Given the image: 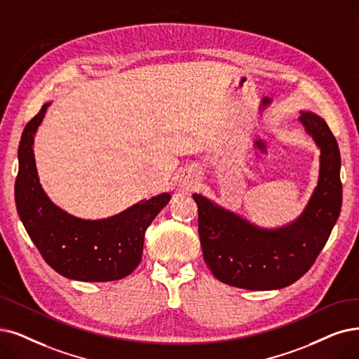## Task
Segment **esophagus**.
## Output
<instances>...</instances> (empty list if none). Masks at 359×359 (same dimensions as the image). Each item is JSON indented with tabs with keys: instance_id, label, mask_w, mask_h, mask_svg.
<instances>
[{
	"instance_id": "34e87169",
	"label": "esophagus",
	"mask_w": 359,
	"mask_h": 359,
	"mask_svg": "<svg viewBox=\"0 0 359 359\" xmlns=\"http://www.w3.org/2000/svg\"><path fill=\"white\" fill-rule=\"evenodd\" d=\"M197 180L193 174H190V172H181V174L178 175V185L182 189V190H191L194 185H196Z\"/></svg>"
}]
</instances>
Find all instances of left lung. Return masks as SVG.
Segmentation results:
<instances>
[{
    "label": "left lung",
    "instance_id": "1",
    "mask_svg": "<svg viewBox=\"0 0 359 359\" xmlns=\"http://www.w3.org/2000/svg\"><path fill=\"white\" fill-rule=\"evenodd\" d=\"M297 122L320 150L317 187L297 218L280 226H261L203 194H193L205 262L215 277L233 287H287L306 274L337 222L341 209L337 141L317 113L302 110Z\"/></svg>",
    "mask_w": 359,
    "mask_h": 359
}]
</instances>
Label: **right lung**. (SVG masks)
Instances as JSON below:
<instances>
[{"label": "right lung", "mask_w": 359, "mask_h": 359, "mask_svg": "<svg viewBox=\"0 0 359 359\" xmlns=\"http://www.w3.org/2000/svg\"><path fill=\"white\" fill-rule=\"evenodd\" d=\"M50 104L27 122L20 138L14 187L20 221L46 262L63 277L93 283L125 278L141 262L146 229L172 196L142 198L100 219L79 218L57 206L42 189L34 154L35 134Z\"/></svg>", "instance_id": "1"}]
</instances>
